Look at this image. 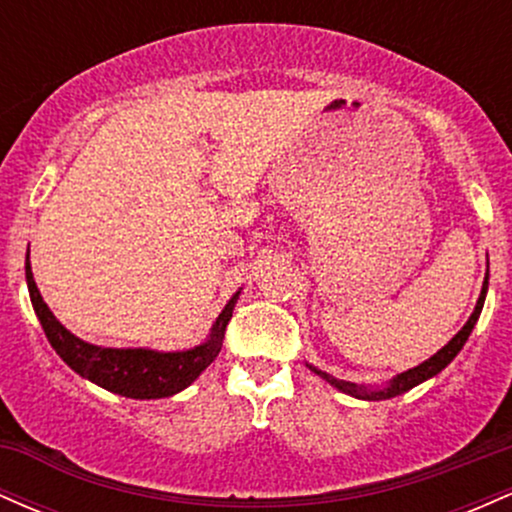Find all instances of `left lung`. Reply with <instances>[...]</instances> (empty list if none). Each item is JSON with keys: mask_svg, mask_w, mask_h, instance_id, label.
<instances>
[{"mask_svg": "<svg viewBox=\"0 0 512 512\" xmlns=\"http://www.w3.org/2000/svg\"><path fill=\"white\" fill-rule=\"evenodd\" d=\"M486 289H489V272H486V279H484V286H481V296H479V301H477V308H474V313L467 320V325H464L462 330L457 332L455 337H452L450 342L438 351V354H433L431 358H428V361L421 363V366H416V368L407 370V373L397 375V378L390 383V387H385V390L366 392V390H363V387H356L354 383H346V380L330 378V375L322 373V370H317V368H313V370H315L317 375H322V378H325L327 383L337 387V390L346 392V395H354V397H361V399H373V402H375V399H390V397L402 395V392H407V390H411V387H416L419 383H424V380L433 378V375H438L440 370L448 366L452 358L460 354V349L464 346V342H467V337H469V334H472L474 325H477V320H479V315H481V308H484Z\"/></svg>", "mask_w": 512, "mask_h": 512, "instance_id": "left-lung-1", "label": "left lung"}]
</instances>
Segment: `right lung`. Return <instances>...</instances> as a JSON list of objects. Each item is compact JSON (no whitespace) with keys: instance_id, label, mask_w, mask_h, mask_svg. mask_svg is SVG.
<instances>
[{"instance_id":"obj_1","label":"right lung","mask_w":512,"mask_h":512,"mask_svg":"<svg viewBox=\"0 0 512 512\" xmlns=\"http://www.w3.org/2000/svg\"><path fill=\"white\" fill-rule=\"evenodd\" d=\"M26 281L31 291V303L40 325H43L45 337L52 349L69 368L91 380V383L115 392V395L132 399H161L175 392L185 390L192 380L202 373L204 368L219 356L223 334H226L228 320L233 317V305L238 301V293L228 301L223 313L211 330L209 342L195 346L190 351H178V354H158V351L146 349H101L81 342L72 332H67L50 308L40 296L35 286L31 262H26Z\"/></svg>"}]
</instances>
